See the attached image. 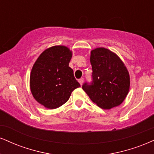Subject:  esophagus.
Instances as JSON below:
<instances>
[{
	"label": "esophagus",
	"instance_id": "obj_1",
	"mask_svg": "<svg viewBox=\"0 0 154 154\" xmlns=\"http://www.w3.org/2000/svg\"><path fill=\"white\" fill-rule=\"evenodd\" d=\"M78 82H79V84H80L81 85H82V83H83V82H84V79H83V78H80V79H79Z\"/></svg>",
	"mask_w": 154,
	"mask_h": 154
}]
</instances>
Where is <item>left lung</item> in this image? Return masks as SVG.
I'll use <instances>...</instances> for the list:
<instances>
[{"label":"left lung","instance_id":"1","mask_svg":"<svg viewBox=\"0 0 154 154\" xmlns=\"http://www.w3.org/2000/svg\"><path fill=\"white\" fill-rule=\"evenodd\" d=\"M92 82H85L83 90L102 109L109 110L123 103L130 88V76L117 54L105 48L91 51Z\"/></svg>","mask_w":154,"mask_h":154}]
</instances>
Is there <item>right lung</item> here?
I'll return each mask as SVG.
<instances>
[{
	"label": "right lung",
	"instance_id": "right-lung-1",
	"mask_svg": "<svg viewBox=\"0 0 154 154\" xmlns=\"http://www.w3.org/2000/svg\"><path fill=\"white\" fill-rule=\"evenodd\" d=\"M72 56L69 48L54 46L46 49L34 63L30 88L35 100L49 109L62 106L74 90L80 87L69 66Z\"/></svg>",
	"mask_w": 154,
	"mask_h": 154
}]
</instances>
